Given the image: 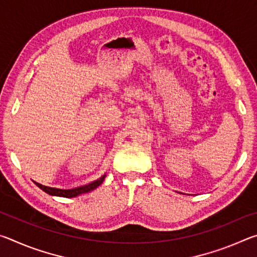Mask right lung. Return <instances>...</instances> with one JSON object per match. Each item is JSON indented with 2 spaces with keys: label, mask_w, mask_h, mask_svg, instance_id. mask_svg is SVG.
Returning <instances> with one entry per match:
<instances>
[{
  "label": "right lung",
  "mask_w": 257,
  "mask_h": 257,
  "mask_svg": "<svg viewBox=\"0 0 257 257\" xmlns=\"http://www.w3.org/2000/svg\"><path fill=\"white\" fill-rule=\"evenodd\" d=\"M105 177H106V175H103L101 178H98L97 180L90 182V184H88V185L76 187V188H72V189H59V188H53V187L43 186L41 184H38V182H36V181H34V182L36 184L37 187H40L43 191H45V193H47L49 195H52V196L71 198V197L79 196V195H81V194L88 193V191L97 188V187L102 184L103 180L105 179Z\"/></svg>",
  "instance_id": "obj_1"
}]
</instances>
